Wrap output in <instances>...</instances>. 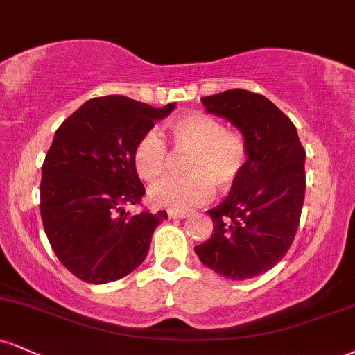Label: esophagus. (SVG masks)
<instances>
[{
    "label": "esophagus",
    "mask_w": 355,
    "mask_h": 355,
    "mask_svg": "<svg viewBox=\"0 0 355 355\" xmlns=\"http://www.w3.org/2000/svg\"><path fill=\"white\" fill-rule=\"evenodd\" d=\"M187 216H189V213L187 211H173V210L168 211V218L172 220H183L187 218Z\"/></svg>",
    "instance_id": "esophagus-1"
}]
</instances>
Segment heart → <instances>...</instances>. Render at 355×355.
<instances>
[{
    "label": "heart",
    "mask_w": 355,
    "mask_h": 355,
    "mask_svg": "<svg viewBox=\"0 0 355 355\" xmlns=\"http://www.w3.org/2000/svg\"><path fill=\"white\" fill-rule=\"evenodd\" d=\"M175 148L191 152L185 164L187 177H166L148 189L155 207L187 211L202 205L218 190L232 189L245 168L246 148L241 137L226 132L216 119L200 112L178 119L172 127ZM137 172L145 180H155L168 165V147L157 129L140 137L135 145Z\"/></svg>",
    "instance_id": "heart-1"
}]
</instances>
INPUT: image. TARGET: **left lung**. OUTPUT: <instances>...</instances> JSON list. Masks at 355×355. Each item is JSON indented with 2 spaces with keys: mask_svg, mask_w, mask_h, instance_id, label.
I'll use <instances>...</instances> for the list:
<instances>
[{
  "mask_svg": "<svg viewBox=\"0 0 355 355\" xmlns=\"http://www.w3.org/2000/svg\"><path fill=\"white\" fill-rule=\"evenodd\" d=\"M202 102L241 132L246 162L230 195L208 211L213 234L195 253L216 275L250 279L279 263L296 236L306 152L294 123L261 94L232 89Z\"/></svg>",
  "mask_w": 355,
  "mask_h": 355,
  "instance_id": "8db88e82",
  "label": "left lung"
}]
</instances>
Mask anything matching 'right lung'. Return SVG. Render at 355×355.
<instances>
[{"label":"right lung","instance_id":"1","mask_svg":"<svg viewBox=\"0 0 355 355\" xmlns=\"http://www.w3.org/2000/svg\"><path fill=\"white\" fill-rule=\"evenodd\" d=\"M175 105L96 97L55 130L42 164L41 218L59 261L85 283H110L139 268L153 230L166 218V211L130 215L123 207L145 193L137 142Z\"/></svg>","mask_w":355,"mask_h":355}]
</instances>
